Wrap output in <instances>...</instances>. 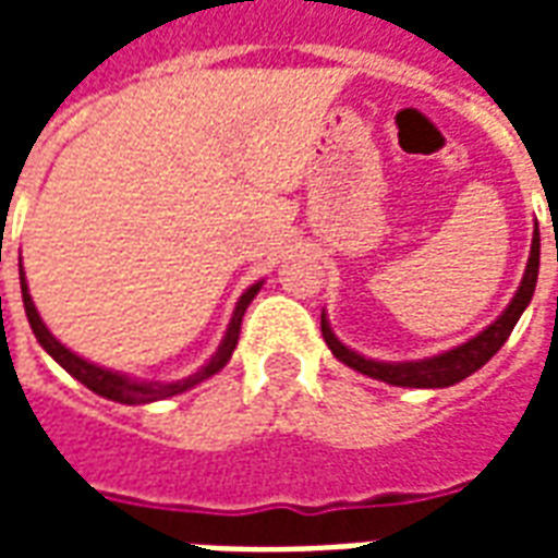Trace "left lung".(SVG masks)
Returning a JSON list of instances; mask_svg holds the SVG:
<instances>
[{
	"label": "left lung",
	"instance_id": "1",
	"mask_svg": "<svg viewBox=\"0 0 558 558\" xmlns=\"http://www.w3.org/2000/svg\"><path fill=\"white\" fill-rule=\"evenodd\" d=\"M538 263H541V239H532V251H529L526 271L523 280L517 287L514 299L508 302L502 314L493 319L490 326L478 331L475 338H469L466 343H460L454 350H445L439 355H427V359H415V362H376V359H364L362 352L350 350L347 343H340L338 335L328 326L326 314H323V338H326L328 350L335 352V359L343 362L352 371L388 383V386L400 388H448L463 383L466 376H472L478 367L490 362L496 352L502 350V343L508 335L514 331L517 319L523 316V311L535 295V283H538Z\"/></svg>",
	"mask_w": 558,
	"mask_h": 558
}]
</instances>
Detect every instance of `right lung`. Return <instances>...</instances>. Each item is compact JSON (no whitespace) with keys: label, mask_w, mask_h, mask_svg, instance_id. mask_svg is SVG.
<instances>
[{"label":"right lung","mask_w":558,"mask_h":558,"mask_svg":"<svg viewBox=\"0 0 558 558\" xmlns=\"http://www.w3.org/2000/svg\"><path fill=\"white\" fill-rule=\"evenodd\" d=\"M259 287H263V280H256L254 287H247V290L239 295L235 311H232L230 316V326H227V331H223V340L218 343L215 355H211V359H208L196 374L184 376V379H175V383H146V379H134V376L119 374V371H110V367H101V364L86 362L83 355L68 350L62 340H56L53 331L44 326L41 314H38V307H35V302H32L29 283H26V278L20 275V290H23L26 319H29L32 335L38 338L44 352H47L59 367H65L68 374L74 376L77 383H83L89 391H95V395H101V398L107 400H116V403H128V407H137V403H155V400L182 395V391H187V388L199 386V383L208 379V376L218 374L220 367L232 359V350H235V343H239V331H242V316L244 311H247V304L254 302V295L259 292Z\"/></svg>","instance_id":"obj_1"}]
</instances>
